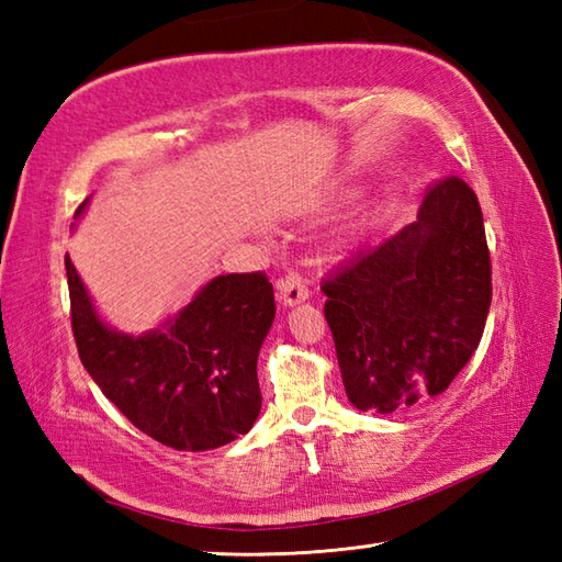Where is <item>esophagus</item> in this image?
I'll list each match as a JSON object with an SVG mask.
<instances>
[{
    "label": "esophagus",
    "instance_id": "esophagus-1",
    "mask_svg": "<svg viewBox=\"0 0 562 562\" xmlns=\"http://www.w3.org/2000/svg\"><path fill=\"white\" fill-rule=\"evenodd\" d=\"M278 294L282 304L294 306L308 300V282L296 270H290L284 278L278 280Z\"/></svg>",
    "mask_w": 562,
    "mask_h": 562
}]
</instances>
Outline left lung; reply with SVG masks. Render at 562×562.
Here are the masks:
<instances>
[{"label": "left lung", "mask_w": 562, "mask_h": 562, "mask_svg": "<svg viewBox=\"0 0 562 562\" xmlns=\"http://www.w3.org/2000/svg\"><path fill=\"white\" fill-rule=\"evenodd\" d=\"M491 250L473 188H427L417 220L324 280L345 393L360 411H411L447 391L483 338Z\"/></svg>", "instance_id": "obj_1"}]
</instances>
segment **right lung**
I'll return each instance as SVG.
<instances>
[{
  "mask_svg": "<svg viewBox=\"0 0 562 562\" xmlns=\"http://www.w3.org/2000/svg\"><path fill=\"white\" fill-rule=\"evenodd\" d=\"M65 268L79 360L137 429L178 451H205L254 427L258 352L274 318L266 272L220 274L161 330L133 338L103 326L69 256Z\"/></svg>",
  "mask_w": 562,
  "mask_h": 562,
  "instance_id": "obj_1",
  "label": "right lung"
}]
</instances>
